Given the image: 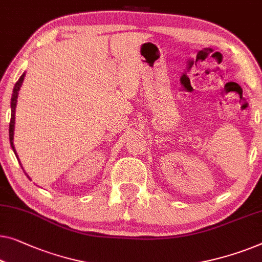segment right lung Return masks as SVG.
<instances>
[{
    "instance_id": "right-lung-1",
    "label": "right lung",
    "mask_w": 262,
    "mask_h": 262,
    "mask_svg": "<svg viewBox=\"0 0 262 262\" xmlns=\"http://www.w3.org/2000/svg\"><path fill=\"white\" fill-rule=\"evenodd\" d=\"M24 79H25V73L21 75V78L18 79V80L16 81V84H15V86H14L13 96H11V103H10L11 117H10V123H9V140H10V145H11V147H13L14 152H15V147H14L13 139H14V124H15V107H16L18 91H20V87L22 85V82H24ZM15 155H16V152H15ZM16 157H17V155H16ZM26 175H27V173H26Z\"/></svg>"
}]
</instances>
